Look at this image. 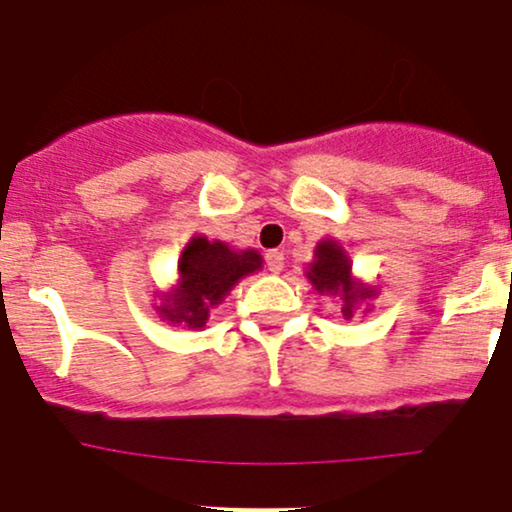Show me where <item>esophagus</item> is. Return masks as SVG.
Wrapping results in <instances>:
<instances>
[{"label":"esophagus","instance_id":"34e87169","mask_svg":"<svg viewBox=\"0 0 512 512\" xmlns=\"http://www.w3.org/2000/svg\"><path fill=\"white\" fill-rule=\"evenodd\" d=\"M265 260H267V267H270V272H275V275H280V272L285 270V255H282V252L270 250L265 255Z\"/></svg>","mask_w":512,"mask_h":512}]
</instances>
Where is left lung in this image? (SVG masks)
<instances>
[{
	"label": "left lung",
	"instance_id": "8db88e82",
	"mask_svg": "<svg viewBox=\"0 0 512 512\" xmlns=\"http://www.w3.org/2000/svg\"><path fill=\"white\" fill-rule=\"evenodd\" d=\"M307 280L319 294H332V297L342 299V314L344 319H352L356 309L374 299L376 289L366 285L364 280L354 277L352 260H349L347 250L339 245L337 240L327 237V240L317 242L314 247V260L307 265ZM364 312H369L366 304Z\"/></svg>",
	"mask_w": 512,
	"mask_h": 512
}]
</instances>
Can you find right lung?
<instances>
[{"label": "right lung", "mask_w": 512, "mask_h": 512, "mask_svg": "<svg viewBox=\"0 0 512 512\" xmlns=\"http://www.w3.org/2000/svg\"><path fill=\"white\" fill-rule=\"evenodd\" d=\"M262 270V255L257 250H235L223 240H208L193 235L185 242L178 257L175 285L158 292L156 314L173 327L203 329L210 319V309L225 302L230 289Z\"/></svg>", "instance_id": "obj_1"}]
</instances>
